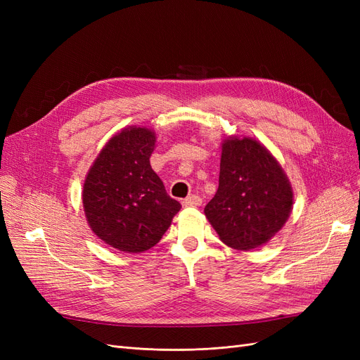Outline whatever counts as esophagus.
Segmentation results:
<instances>
[{"label": "esophagus", "instance_id": "obj_1", "mask_svg": "<svg viewBox=\"0 0 360 360\" xmlns=\"http://www.w3.org/2000/svg\"><path fill=\"white\" fill-rule=\"evenodd\" d=\"M181 204L184 207H198L202 204V200H201V197H198V195H191V197L184 198Z\"/></svg>", "mask_w": 360, "mask_h": 360}]
</instances>
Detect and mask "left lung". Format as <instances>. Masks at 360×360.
<instances>
[{
	"instance_id": "1",
	"label": "left lung",
	"mask_w": 360,
	"mask_h": 360,
	"mask_svg": "<svg viewBox=\"0 0 360 360\" xmlns=\"http://www.w3.org/2000/svg\"><path fill=\"white\" fill-rule=\"evenodd\" d=\"M292 200L287 174L259 141H222L219 188L204 214L226 246L252 250L267 243L288 221Z\"/></svg>"
}]
</instances>
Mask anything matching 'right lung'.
Masks as SVG:
<instances>
[{
  "label": "right lung",
  "mask_w": 360,
  "mask_h": 360,
  "mask_svg": "<svg viewBox=\"0 0 360 360\" xmlns=\"http://www.w3.org/2000/svg\"><path fill=\"white\" fill-rule=\"evenodd\" d=\"M156 134L129 126L101 150L84 181L86 222L102 242L120 252L139 254L153 248L181 209L151 169Z\"/></svg>",
  "instance_id": "1"
}]
</instances>
